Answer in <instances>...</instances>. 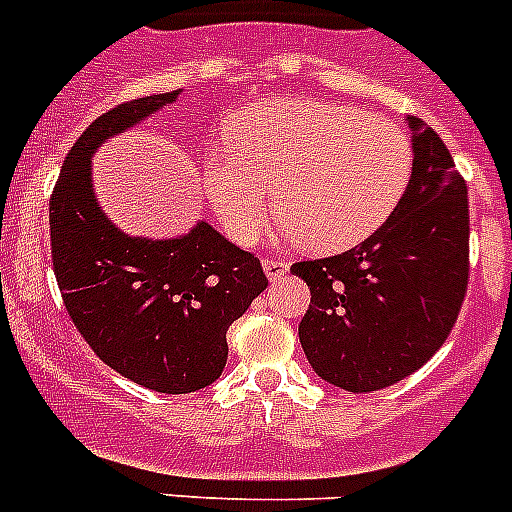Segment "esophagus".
Here are the masks:
<instances>
[{
    "label": "esophagus",
    "instance_id": "1",
    "mask_svg": "<svg viewBox=\"0 0 512 512\" xmlns=\"http://www.w3.org/2000/svg\"><path fill=\"white\" fill-rule=\"evenodd\" d=\"M287 269H289L287 261L264 259V271H266V277H269L271 282H277V279H282L284 274H287Z\"/></svg>",
    "mask_w": 512,
    "mask_h": 512
}]
</instances>
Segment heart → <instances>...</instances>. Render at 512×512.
<instances>
[{
	"label": "heart",
	"instance_id": "obj_1",
	"mask_svg": "<svg viewBox=\"0 0 512 512\" xmlns=\"http://www.w3.org/2000/svg\"><path fill=\"white\" fill-rule=\"evenodd\" d=\"M410 176L413 143L395 122L318 99H264L207 148L202 184L233 241L259 238L274 184L284 233L330 253L382 228Z\"/></svg>",
	"mask_w": 512,
	"mask_h": 512
}]
</instances>
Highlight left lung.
Here are the masks:
<instances>
[{"mask_svg": "<svg viewBox=\"0 0 512 512\" xmlns=\"http://www.w3.org/2000/svg\"><path fill=\"white\" fill-rule=\"evenodd\" d=\"M413 176L387 223L338 256L297 261L310 287L300 343L320 379L346 392L400 382L449 338L469 282L467 184L418 117Z\"/></svg>", "mask_w": 512, "mask_h": 512, "instance_id": "1", "label": "left lung"}]
</instances>
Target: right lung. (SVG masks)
Segmentation results:
<instances>
[{"mask_svg":"<svg viewBox=\"0 0 512 512\" xmlns=\"http://www.w3.org/2000/svg\"><path fill=\"white\" fill-rule=\"evenodd\" d=\"M182 89L122 102L76 140L51 194V253L71 320L94 354L130 382L187 395L228 361L230 323L269 284L259 259L200 220L166 241L122 233L94 197L92 156Z\"/></svg>","mask_w":512,"mask_h":512,"instance_id":"obj_1","label":"right lung"}]
</instances>
